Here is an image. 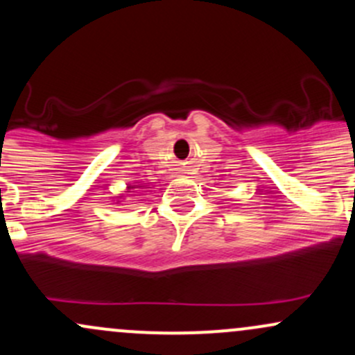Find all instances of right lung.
Listing matches in <instances>:
<instances>
[{"instance_id":"1","label":"right lung","mask_w":355,"mask_h":355,"mask_svg":"<svg viewBox=\"0 0 355 355\" xmlns=\"http://www.w3.org/2000/svg\"><path fill=\"white\" fill-rule=\"evenodd\" d=\"M133 189H138V185H128V187H126V190H133Z\"/></svg>"}]
</instances>
